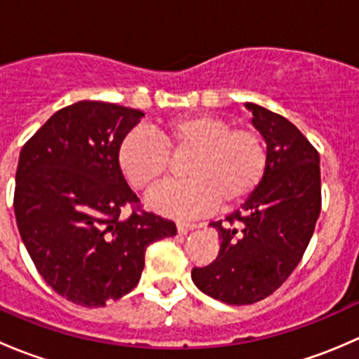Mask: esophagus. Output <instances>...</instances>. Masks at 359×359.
I'll list each match as a JSON object with an SVG mask.
<instances>
[{
    "label": "esophagus",
    "mask_w": 359,
    "mask_h": 359,
    "mask_svg": "<svg viewBox=\"0 0 359 359\" xmlns=\"http://www.w3.org/2000/svg\"><path fill=\"white\" fill-rule=\"evenodd\" d=\"M196 227H200V224L191 222V220H179V222H177V229H179V233L182 234H186L187 231L191 229H196Z\"/></svg>",
    "instance_id": "esophagus-1"
}]
</instances>
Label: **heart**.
Masks as SVG:
<instances>
[{
    "label": "heart",
    "instance_id": "b5f03b06",
    "mask_svg": "<svg viewBox=\"0 0 359 359\" xmlns=\"http://www.w3.org/2000/svg\"><path fill=\"white\" fill-rule=\"evenodd\" d=\"M170 153L189 156V180L166 184L149 194L147 203L173 217L200 215L217 205L229 208L245 201L262 180L267 149L252 128H233L219 116H184L166 123L156 137L132 132L119 146V166L133 187L149 191L170 170Z\"/></svg>",
    "mask_w": 359,
    "mask_h": 359
}]
</instances>
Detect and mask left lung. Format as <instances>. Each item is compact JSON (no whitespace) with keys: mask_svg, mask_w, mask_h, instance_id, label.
Wrapping results in <instances>:
<instances>
[{"mask_svg":"<svg viewBox=\"0 0 359 359\" xmlns=\"http://www.w3.org/2000/svg\"><path fill=\"white\" fill-rule=\"evenodd\" d=\"M267 144V166L257 189L226 217L217 259L191 271L201 292L220 302H259L287 281L314 233L321 212L320 153L293 123L247 104Z\"/></svg>","mask_w":359,"mask_h":359,"instance_id":"obj_1","label":"left lung"}]
</instances>
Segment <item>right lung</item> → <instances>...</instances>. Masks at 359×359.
Returning a JSON list of instances; mask_svg holds the SVG:
<instances>
[{"label": "right lung", "mask_w": 359, "mask_h": 359, "mask_svg": "<svg viewBox=\"0 0 359 359\" xmlns=\"http://www.w3.org/2000/svg\"><path fill=\"white\" fill-rule=\"evenodd\" d=\"M142 116L81 100L57 111L20 151V238L43 280L78 306H106L133 290L146 248L177 234L172 220L140 208L119 166V146ZM126 205L133 212L123 217Z\"/></svg>", "instance_id": "1"}]
</instances>
